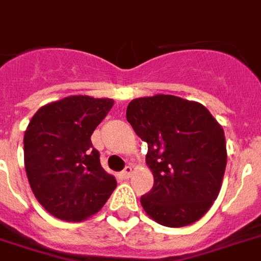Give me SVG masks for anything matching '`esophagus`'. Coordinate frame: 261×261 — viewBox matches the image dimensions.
I'll list each match as a JSON object with an SVG mask.
<instances>
[{
	"label": "esophagus",
	"instance_id": "1",
	"mask_svg": "<svg viewBox=\"0 0 261 261\" xmlns=\"http://www.w3.org/2000/svg\"><path fill=\"white\" fill-rule=\"evenodd\" d=\"M131 173H133V168H131V166H125L124 169H123V172H121V176H123L124 179H128L131 176Z\"/></svg>",
	"mask_w": 261,
	"mask_h": 261
}]
</instances>
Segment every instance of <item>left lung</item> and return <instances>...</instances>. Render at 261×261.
Wrapping results in <instances>:
<instances>
[{
    "label": "left lung",
    "mask_w": 261,
    "mask_h": 261,
    "mask_svg": "<svg viewBox=\"0 0 261 261\" xmlns=\"http://www.w3.org/2000/svg\"><path fill=\"white\" fill-rule=\"evenodd\" d=\"M125 117L148 144L145 162L153 186L141 197L145 213L170 228L198 221L218 197L224 179L222 127L201 103L172 95L134 99Z\"/></svg>",
    "instance_id": "left-lung-1"
}]
</instances>
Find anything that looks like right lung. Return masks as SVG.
I'll return each instance as SVG.
<instances>
[{
	"label": "right lung",
	"instance_id": "1",
	"mask_svg": "<svg viewBox=\"0 0 261 261\" xmlns=\"http://www.w3.org/2000/svg\"><path fill=\"white\" fill-rule=\"evenodd\" d=\"M112 106V99L75 95L44 105L32 117L23 137L26 175L37 201L56 218L84 221L117 186L91 141Z\"/></svg>",
	"mask_w": 261,
	"mask_h": 261
}]
</instances>
